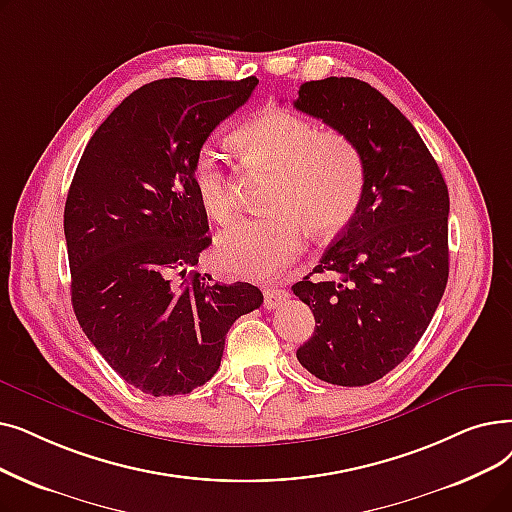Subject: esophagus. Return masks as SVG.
Wrapping results in <instances>:
<instances>
[{
	"instance_id": "34e87169",
	"label": "esophagus",
	"mask_w": 512,
	"mask_h": 512,
	"mask_svg": "<svg viewBox=\"0 0 512 512\" xmlns=\"http://www.w3.org/2000/svg\"><path fill=\"white\" fill-rule=\"evenodd\" d=\"M263 297H265V307L268 309H276V307H280L282 303H286L288 301V291H284V288H265L263 291Z\"/></svg>"
}]
</instances>
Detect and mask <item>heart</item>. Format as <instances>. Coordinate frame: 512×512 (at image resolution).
Here are the masks:
<instances>
[{"instance_id":"b5f03b06","label":"heart","mask_w":512,"mask_h":512,"mask_svg":"<svg viewBox=\"0 0 512 512\" xmlns=\"http://www.w3.org/2000/svg\"><path fill=\"white\" fill-rule=\"evenodd\" d=\"M249 163L274 169L265 207L274 213L240 219L215 240V261L226 272L265 280L303 249V224L316 236L341 232L358 213L366 190V163L347 133L318 131L316 123L288 108H270L234 136ZM194 190L203 211L228 224L236 196L224 161L213 148L196 154Z\"/></svg>"}]
</instances>
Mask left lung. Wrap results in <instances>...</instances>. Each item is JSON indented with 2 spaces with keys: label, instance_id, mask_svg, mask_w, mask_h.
<instances>
[{
  "label": "left lung",
  "instance_id": "left-lung-1",
  "mask_svg": "<svg viewBox=\"0 0 512 512\" xmlns=\"http://www.w3.org/2000/svg\"><path fill=\"white\" fill-rule=\"evenodd\" d=\"M295 108L347 133L366 163L360 209L314 270L337 278L293 284L316 318L297 360L330 385H370L408 358L446 291L448 186L414 125L366 81H307Z\"/></svg>",
  "mask_w": 512,
  "mask_h": 512
}]
</instances>
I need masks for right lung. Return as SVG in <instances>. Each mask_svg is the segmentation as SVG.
I'll list each match as a JSON object with an SVG mask.
<instances>
[{
	"label": "right lung",
	"mask_w": 512,
	"mask_h": 512,
	"mask_svg": "<svg viewBox=\"0 0 512 512\" xmlns=\"http://www.w3.org/2000/svg\"><path fill=\"white\" fill-rule=\"evenodd\" d=\"M259 81L159 79L87 142L64 205L75 316L123 381L184 395L217 372L230 326L263 303L249 282L186 274L211 244L196 154Z\"/></svg>",
	"instance_id": "obj_1"
}]
</instances>
